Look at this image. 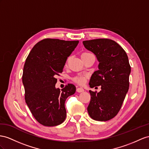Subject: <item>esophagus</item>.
Masks as SVG:
<instances>
[{"mask_svg": "<svg viewBox=\"0 0 149 149\" xmlns=\"http://www.w3.org/2000/svg\"><path fill=\"white\" fill-rule=\"evenodd\" d=\"M84 91V89L82 88V87H78V88H77V92L78 93H82Z\"/></svg>", "mask_w": 149, "mask_h": 149, "instance_id": "1", "label": "esophagus"}]
</instances>
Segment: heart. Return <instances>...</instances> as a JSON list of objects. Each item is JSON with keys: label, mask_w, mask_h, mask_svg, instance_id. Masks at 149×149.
<instances>
[{"label": "heart", "mask_w": 149, "mask_h": 149, "mask_svg": "<svg viewBox=\"0 0 149 149\" xmlns=\"http://www.w3.org/2000/svg\"><path fill=\"white\" fill-rule=\"evenodd\" d=\"M93 55L91 53L89 52H84L82 53L81 55V58H84V57H86V56H88L89 55ZM87 77V75H78V76H76L74 78V81L76 83L79 84L80 85H82L84 84L85 81H86V79Z\"/></svg>", "instance_id": "b5f03b06"}]
</instances>
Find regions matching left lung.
Instances as JSON below:
<instances>
[{
    "mask_svg": "<svg viewBox=\"0 0 149 149\" xmlns=\"http://www.w3.org/2000/svg\"><path fill=\"white\" fill-rule=\"evenodd\" d=\"M83 45L96 55L98 70L91 76V88L101 86L100 92L89 91L87 111L91 118L105 121L112 119L121 109L129 89L131 72L128 56L116 42L109 39L84 41Z\"/></svg>",
    "mask_w": 149,
    "mask_h": 149,
    "instance_id": "obj_1",
    "label": "left lung"
}]
</instances>
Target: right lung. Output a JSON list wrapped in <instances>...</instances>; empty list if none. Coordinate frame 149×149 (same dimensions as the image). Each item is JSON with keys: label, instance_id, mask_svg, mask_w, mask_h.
Returning a JSON list of instances; mask_svg holds the SVG:
<instances>
[{"label": "right lung", "instance_id": "1", "mask_svg": "<svg viewBox=\"0 0 149 149\" xmlns=\"http://www.w3.org/2000/svg\"><path fill=\"white\" fill-rule=\"evenodd\" d=\"M79 42L44 39L34 46L26 60L22 74L25 101L35 119L46 127L58 125L65 120V102L76 88L71 84L61 91L56 88V77Z\"/></svg>", "mask_w": 149, "mask_h": 149}]
</instances>
